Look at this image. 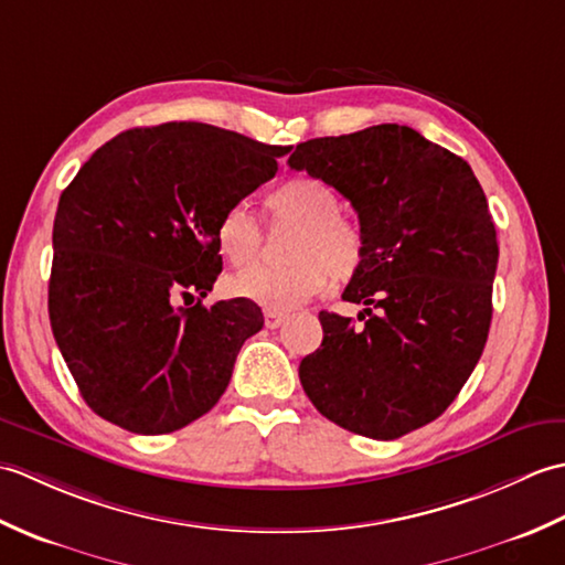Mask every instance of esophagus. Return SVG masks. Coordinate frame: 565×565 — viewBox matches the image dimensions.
Here are the masks:
<instances>
[{"label": "esophagus", "mask_w": 565, "mask_h": 565, "mask_svg": "<svg viewBox=\"0 0 565 565\" xmlns=\"http://www.w3.org/2000/svg\"><path fill=\"white\" fill-rule=\"evenodd\" d=\"M286 318H289V316H286L284 310H264V326H267L269 330L279 328Z\"/></svg>", "instance_id": "esophagus-1"}]
</instances>
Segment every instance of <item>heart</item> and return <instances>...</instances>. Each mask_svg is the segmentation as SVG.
<instances>
[{"label":"heart","instance_id":"heart-1","mask_svg":"<svg viewBox=\"0 0 565 565\" xmlns=\"http://www.w3.org/2000/svg\"><path fill=\"white\" fill-rule=\"evenodd\" d=\"M274 223H291L296 231L286 247L291 262L281 267H255L227 279V291L269 310H289L318 296L330 276L347 281L364 262V235L340 215V196L313 177H291L267 194ZM262 225L245 203H231L215 223V245L235 267L259 259Z\"/></svg>","mask_w":565,"mask_h":565}]
</instances>
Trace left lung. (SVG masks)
I'll return each mask as SVG.
<instances>
[{
	"instance_id": "obj_1",
	"label": "left lung",
	"mask_w": 565,
	"mask_h": 565,
	"mask_svg": "<svg viewBox=\"0 0 565 565\" xmlns=\"http://www.w3.org/2000/svg\"><path fill=\"white\" fill-rule=\"evenodd\" d=\"M289 167L338 189L364 235L342 294L364 306L362 326L318 316L303 391L334 425L398 439L447 411L483 354L498 269L483 189L459 154L398 124L298 142Z\"/></svg>"
}]
</instances>
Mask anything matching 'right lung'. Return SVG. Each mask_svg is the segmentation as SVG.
<instances>
[{"label":"right lung","instance_id":"right-lung-1","mask_svg":"<svg viewBox=\"0 0 565 565\" xmlns=\"http://www.w3.org/2000/svg\"><path fill=\"white\" fill-rule=\"evenodd\" d=\"M289 150L172 121L124 130L82 164L57 203L47 313L99 417L167 435L218 403L264 320L245 298L201 303L223 269L215 223Z\"/></svg>","mask_w":565,"mask_h":565}]
</instances>
